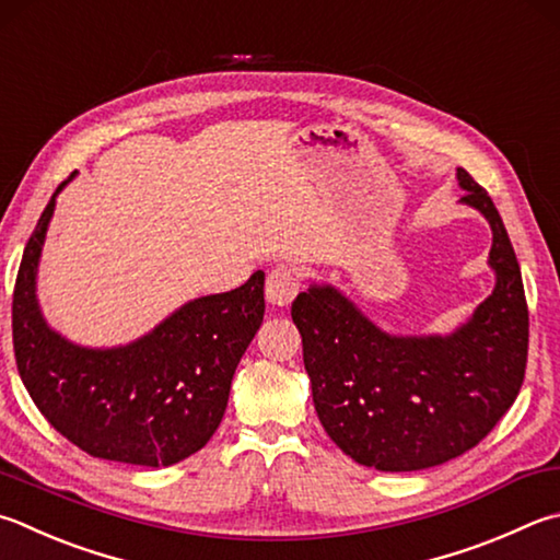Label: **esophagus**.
<instances>
[{
  "label": "esophagus",
  "instance_id": "1",
  "mask_svg": "<svg viewBox=\"0 0 560 560\" xmlns=\"http://www.w3.org/2000/svg\"><path fill=\"white\" fill-rule=\"evenodd\" d=\"M298 292H300V278L292 268L278 266L276 270L268 272L266 300L272 304V307H288Z\"/></svg>",
  "mask_w": 560,
  "mask_h": 560
}]
</instances>
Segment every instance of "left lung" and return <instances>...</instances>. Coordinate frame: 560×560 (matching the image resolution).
<instances>
[{
  "instance_id": "obj_1",
  "label": "left lung",
  "mask_w": 560,
  "mask_h": 560,
  "mask_svg": "<svg viewBox=\"0 0 560 560\" xmlns=\"http://www.w3.org/2000/svg\"><path fill=\"white\" fill-rule=\"evenodd\" d=\"M463 205L490 221L488 300L448 336H395L331 288L292 302L322 427L361 466L407 472L478 446L520 395L529 351L522 270L490 195L458 167Z\"/></svg>"
}]
</instances>
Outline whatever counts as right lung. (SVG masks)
<instances>
[{"label":"right lung","instance_id":"1","mask_svg":"<svg viewBox=\"0 0 560 560\" xmlns=\"http://www.w3.org/2000/svg\"><path fill=\"white\" fill-rule=\"evenodd\" d=\"M31 234L14 284L19 375L50 427L94 458L163 468L202 448L226 411L231 380L266 312L256 270L241 288L183 304L139 341L84 348L52 331L36 300L56 197Z\"/></svg>","mask_w":560,"mask_h":560}]
</instances>
